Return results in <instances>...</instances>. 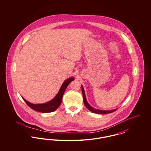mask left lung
Here are the masks:
<instances>
[{
  "label": "left lung",
  "mask_w": 151,
  "mask_h": 151,
  "mask_svg": "<svg viewBox=\"0 0 151 151\" xmlns=\"http://www.w3.org/2000/svg\"><path fill=\"white\" fill-rule=\"evenodd\" d=\"M81 89H82V93H83V100H84V105L86 106V108L89 110H90L91 111L93 112L94 113H96V114H108V113H111L114 111L116 110V109H114V110H99V109H94L92 106H91L89 105V104L88 103V102H87V101L86 100V97L84 89L83 87L82 86H81Z\"/></svg>",
  "instance_id": "obj_1"
}]
</instances>
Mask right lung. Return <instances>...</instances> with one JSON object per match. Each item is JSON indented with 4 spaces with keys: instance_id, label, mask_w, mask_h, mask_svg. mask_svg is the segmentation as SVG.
<instances>
[{
    "instance_id": "add662e5",
    "label": "right lung",
    "mask_w": 151,
    "mask_h": 151,
    "mask_svg": "<svg viewBox=\"0 0 151 151\" xmlns=\"http://www.w3.org/2000/svg\"><path fill=\"white\" fill-rule=\"evenodd\" d=\"M73 80H74L73 78H71L65 80L64 83H63L60 89H59L57 94L56 95V96L52 100H51L49 102H47L46 103L42 104H33L25 100L23 97L22 98L30 108L33 109V110H36L37 111L44 113L54 111L61 104L63 96L64 94L67 87Z\"/></svg>"
}]
</instances>
